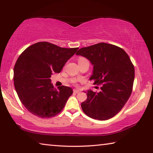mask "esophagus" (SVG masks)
Here are the masks:
<instances>
[{"label":"esophagus","instance_id":"obj_1","mask_svg":"<svg viewBox=\"0 0 153 153\" xmlns=\"http://www.w3.org/2000/svg\"><path fill=\"white\" fill-rule=\"evenodd\" d=\"M79 90H76V89L74 90V93H76V94H77V93H79Z\"/></svg>","mask_w":153,"mask_h":153}]
</instances>
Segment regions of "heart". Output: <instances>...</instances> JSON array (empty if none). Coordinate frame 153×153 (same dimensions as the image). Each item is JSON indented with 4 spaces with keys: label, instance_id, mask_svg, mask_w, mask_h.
Returning <instances> with one entry per match:
<instances>
[{
    "label": "heart",
    "instance_id": "heart-1",
    "mask_svg": "<svg viewBox=\"0 0 153 153\" xmlns=\"http://www.w3.org/2000/svg\"><path fill=\"white\" fill-rule=\"evenodd\" d=\"M84 59H86L84 58V57H79V58L78 59V61H82V60H84Z\"/></svg>",
    "mask_w": 153,
    "mask_h": 153
}]
</instances>
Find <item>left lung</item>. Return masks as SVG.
I'll return each instance as SVG.
<instances>
[{"label":"left lung","instance_id":"8db88e82","mask_svg":"<svg viewBox=\"0 0 153 153\" xmlns=\"http://www.w3.org/2000/svg\"><path fill=\"white\" fill-rule=\"evenodd\" d=\"M93 65L90 80L101 84L100 92L88 90L87 99L82 102L84 113L98 120H107L120 112L132 92L134 67L126 51L119 46L98 43L80 48L76 53Z\"/></svg>","mask_w":153,"mask_h":153}]
</instances>
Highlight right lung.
Returning <instances> with one entry per match:
<instances>
[{"instance_id":"1","label":"right lung","mask_w":153,"mask_h":153,"mask_svg":"<svg viewBox=\"0 0 153 153\" xmlns=\"http://www.w3.org/2000/svg\"><path fill=\"white\" fill-rule=\"evenodd\" d=\"M77 49L39 42L19 55L14 67L15 88L20 101L33 115L50 118L63 110L73 90L65 86L55 89L51 77L61 71Z\"/></svg>"}]
</instances>
